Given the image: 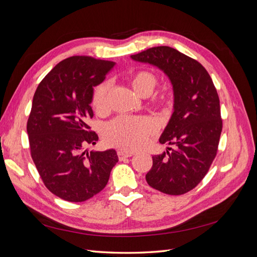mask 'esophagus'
Instances as JSON below:
<instances>
[{
	"mask_svg": "<svg viewBox=\"0 0 257 257\" xmlns=\"http://www.w3.org/2000/svg\"><path fill=\"white\" fill-rule=\"evenodd\" d=\"M132 155H134V152H125V151H119L118 152V157H119L120 161L126 159V158H131Z\"/></svg>",
	"mask_w": 257,
	"mask_h": 257,
	"instance_id": "obj_1",
	"label": "esophagus"
}]
</instances>
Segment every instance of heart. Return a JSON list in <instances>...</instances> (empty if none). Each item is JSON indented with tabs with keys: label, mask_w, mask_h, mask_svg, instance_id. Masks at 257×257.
<instances>
[{
	"label": "heart",
	"mask_w": 257,
	"mask_h": 257,
	"mask_svg": "<svg viewBox=\"0 0 257 257\" xmlns=\"http://www.w3.org/2000/svg\"><path fill=\"white\" fill-rule=\"evenodd\" d=\"M132 85L137 94L141 96L150 95L153 92L157 78L148 72L141 71L132 77ZM108 92L109 83L104 81L94 89L92 96V106L96 111H104L108 107ZM172 97L163 96L162 104L169 106ZM155 127L151 120L147 118H132V116H119L105 126L104 139L107 145L119 148L121 150L133 151L144 145L147 137L154 132Z\"/></svg>",
	"instance_id": "heart-1"
}]
</instances>
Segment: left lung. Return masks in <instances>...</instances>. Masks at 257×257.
<instances>
[{
	"mask_svg": "<svg viewBox=\"0 0 257 257\" xmlns=\"http://www.w3.org/2000/svg\"><path fill=\"white\" fill-rule=\"evenodd\" d=\"M131 58L160 68L174 90V112L160 143L176 148L152 157L146 180L151 188L169 195L188 193L208 173L220 142V99L211 77L199 62L167 46Z\"/></svg>",
	"mask_w": 257,
	"mask_h": 257,
	"instance_id": "8db88e82",
	"label": "left lung"
}]
</instances>
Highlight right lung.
<instances>
[{"instance_id":"obj_1","label":"right lung","mask_w":257,"mask_h":257,"mask_svg":"<svg viewBox=\"0 0 257 257\" xmlns=\"http://www.w3.org/2000/svg\"><path fill=\"white\" fill-rule=\"evenodd\" d=\"M114 66L87 56L67 58L35 91L27 124L31 157L46 188L64 200L80 203L96 195L118 162L113 149L83 151L98 141L89 126L93 87Z\"/></svg>"}]
</instances>
